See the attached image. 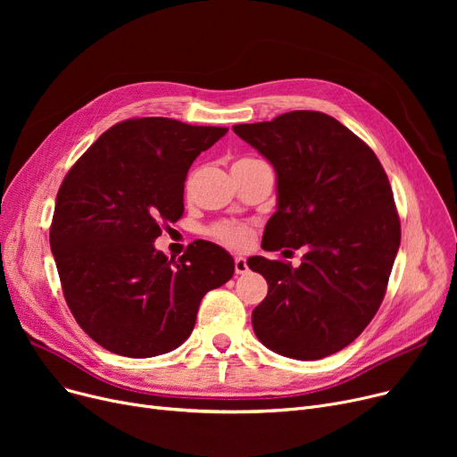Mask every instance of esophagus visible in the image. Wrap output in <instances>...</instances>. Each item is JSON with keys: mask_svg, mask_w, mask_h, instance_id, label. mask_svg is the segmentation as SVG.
I'll return each mask as SVG.
<instances>
[{"mask_svg": "<svg viewBox=\"0 0 457 457\" xmlns=\"http://www.w3.org/2000/svg\"><path fill=\"white\" fill-rule=\"evenodd\" d=\"M235 272L237 274H245V272H248V262H246V259L245 257H235Z\"/></svg>", "mask_w": 457, "mask_h": 457, "instance_id": "obj_1", "label": "esophagus"}]
</instances>
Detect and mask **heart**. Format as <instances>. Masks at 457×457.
<instances>
[{
	"label": "heart",
	"instance_id": "heart-1",
	"mask_svg": "<svg viewBox=\"0 0 457 457\" xmlns=\"http://www.w3.org/2000/svg\"><path fill=\"white\" fill-rule=\"evenodd\" d=\"M262 162L259 159H241L235 164H255ZM188 187V185H187ZM211 237L220 245L235 250H243L252 243V229L245 224H235V222H220L209 229Z\"/></svg>",
	"mask_w": 457,
	"mask_h": 457
}]
</instances>
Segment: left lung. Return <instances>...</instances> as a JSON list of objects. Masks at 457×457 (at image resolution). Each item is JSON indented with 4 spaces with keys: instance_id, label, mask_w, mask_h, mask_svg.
Wrapping results in <instances>:
<instances>
[{
    "instance_id": "1",
    "label": "left lung",
    "mask_w": 457,
    "mask_h": 457,
    "mask_svg": "<svg viewBox=\"0 0 457 457\" xmlns=\"http://www.w3.org/2000/svg\"><path fill=\"white\" fill-rule=\"evenodd\" d=\"M233 131L278 176V211L262 250H307L298 269L248 259L269 283L252 313L257 339L302 361L339 352L374 319L400 246L387 174L361 138L319 111L285 112Z\"/></svg>"
}]
</instances>
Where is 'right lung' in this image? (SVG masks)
<instances>
[{
  "mask_svg": "<svg viewBox=\"0 0 457 457\" xmlns=\"http://www.w3.org/2000/svg\"><path fill=\"white\" fill-rule=\"evenodd\" d=\"M226 133L162 116L124 120L66 174L50 246L71 315L105 350L154 357L178 348L205 293L231 279V255L212 243L190 245L178 261L154 246L183 216L190 164Z\"/></svg>",
  "mask_w": 457,
  "mask_h": 457,
  "instance_id": "1",
  "label": "right lung"
}]
</instances>
